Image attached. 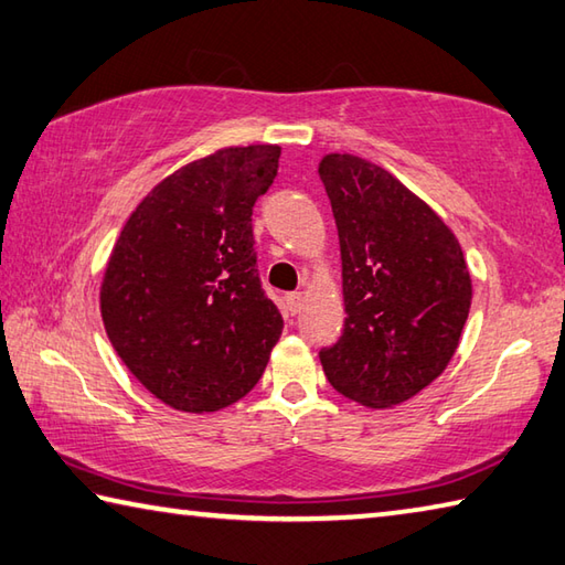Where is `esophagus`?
Listing matches in <instances>:
<instances>
[{
  "label": "esophagus",
  "mask_w": 565,
  "mask_h": 565,
  "mask_svg": "<svg viewBox=\"0 0 565 565\" xmlns=\"http://www.w3.org/2000/svg\"><path fill=\"white\" fill-rule=\"evenodd\" d=\"M303 294H299V291H296V294H289V296H286V306H289V311L296 316V313H301V309H303Z\"/></svg>",
  "instance_id": "34e87169"
}]
</instances>
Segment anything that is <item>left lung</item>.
Returning <instances> with one entry per match:
<instances>
[{"mask_svg":"<svg viewBox=\"0 0 565 565\" xmlns=\"http://www.w3.org/2000/svg\"><path fill=\"white\" fill-rule=\"evenodd\" d=\"M341 244L345 323L321 365L338 393L387 409L452 361L471 306L459 239L413 190L375 162L328 152L318 162Z\"/></svg>","mask_w":565,"mask_h":565,"instance_id":"left-lung-1","label":"left lung"}]
</instances>
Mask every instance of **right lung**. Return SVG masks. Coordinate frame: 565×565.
Returning a JSON list of instances; mask_svg holds the SVG:
<instances>
[{"instance_id": "add662e5", "label": "right lung", "mask_w": 565, "mask_h": 565, "mask_svg": "<svg viewBox=\"0 0 565 565\" xmlns=\"http://www.w3.org/2000/svg\"><path fill=\"white\" fill-rule=\"evenodd\" d=\"M279 156V146H232L188 162L142 198L113 244L100 281L108 341L180 413L242 399L281 335L252 234Z\"/></svg>"}]
</instances>
